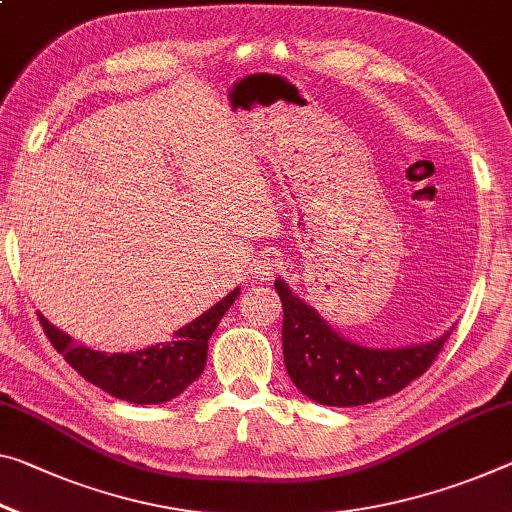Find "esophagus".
I'll use <instances>...</instances> for the list:
<instances>
[{"label":"esophagus","mask_w":512,"mask_h":512,"mask_svg":"<svg viewBox=\"0 0 512 512\" xmlns=\"http://www.w3.org/2000/svg\"><path fill=\"white\" fill-rule=\"evenodd\" d=\"M250 271H253V275H255L257 280H271L273 275L278 273V259L271 257V255L259 257Z\"/></svg>","instance_id":"obj_1"}]
</instances>
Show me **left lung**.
<instances>
[{"mask_svg":"<svg viewBox=\"0 0 512 512\" xmlns=\"http://www.w3.org/2000/svg\"><path fill=\"white\" fill-rule=\"evenodd\" d=\"M275 289L285 310L282 351L291 383L307 399L332 408L367 405L401 392L431 367L453 330L399 348L362 346L339 335L285 280H275Z\"/></svg>","mask_w":512,"mask_h":512,"instance_id":"left-lung-1","label":"left lung"}]
</instances>
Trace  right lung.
Listing matches in <instances>:
<instances>
[{
	"instance_id": "add662e5",
	"label": "right lung",
	"mask_w": 512,
	"mask_h": 512,
	"mask_svg": "<svg viewBox=\"0 0 512 512\" xmlns=\"http://www.w3.org/2000/svg\"><path fill=\"white\" fill-rule=\"evenodd\" d=\"M239 294L241 287L232 289L207 312L175 330L168 342L129 353L93 351L91 346L75 342L68 332L56 328L43 314L38 316L47 339L81 378L116 399L157 405L180 396L193 380L200 378L207 364L209 337Z\"/></svg>"
}]
</instances>
